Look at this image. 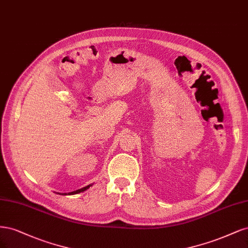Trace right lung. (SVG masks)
<instances>
[{
	"label": "right lung",
	"mask_w": 248,
	"mask_h": 248,
	"mask_svg": "<svg viewBox=\"0 0 248 248\" xmlns=\"http://www.w3.org/2000/svg\"><path fill=\"white\" fill-rule=\"evenodd\" d=\"M91 186V185L90 186H84V187H82V188H80V189H77V190H75V191H72V193H68V195H74V194H79V193H81V191H84V190H86L87 188H89ZM60 195H67V194H60Z\"/></svg>",
	"instance_id": "add662e5"
}]
</instances>
